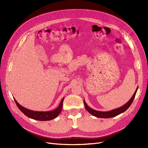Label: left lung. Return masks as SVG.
Instances as JSON below:
<instances>
[{
  "mask_svg": "<svg viewBox=\"0 0 148 148\" xmlns=\"http://www.w3.org/2000/svg\"><path fill=\"white\" fill-rule=\"evenodd\" d=\"M138 89V87H137V88H136L135 93L134 94L133 96L132 97V98L125 105H123V106H122L119 108L112 110L111 111H107V112H102V111H98L93 110L88 106V105L87 104L86 101H84V105H85V108H86V110L90 114H91V115H92L97 118H110L114 117V116H116L123 113L126 110H128V108L131 106V103H132V102L135 98V95H136Z\"/></svg>",
  "mask_w": 148,
  "mask_h": 148,
  "instance_id": "left-lung-1",
  "label": "left lung"
}]
</instances>
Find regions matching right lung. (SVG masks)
Segmentation results:
<instances>
[{"label":"right lung","mask_w":148,"mask_h":148,"mask_svg":"<svg viewBox=\"0 0 148 148\" xmlns=\"http://www.w3.org/2000/svg\"><path fill=\"white\" fill-rule=\"evenodd\" d=\"M64 98H63L62 99L59 106L56 109L51 111H45V112L30 110L29 109H27L23 107L21 105H20L17 102V101L16 100V99H14V100L18 109L27 117L35 120L45 121H50V120L56 118L60 114L62 108V102H63V101H64Z\"/></svg>","instance_id":"add662e5"}]
</instances>
